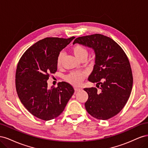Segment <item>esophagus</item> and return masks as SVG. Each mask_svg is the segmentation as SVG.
<instances>
[{"instance_id": "34e87169", "label": "esophagus", "mask_w": 148, "mask_h": 148, "mask_svg": "<svg viewBox=\"0 0 148 148\" xmlns=\"http://www.w3.org/2000/svg\"><path fill=\"white\" fill-rule=\"evenodd\" d=\"M81 90H82V89L77 88H75V91L76 92H78V91H81Z\"/></svg>"}]
</instances>
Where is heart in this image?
Listing matches in <instances>:
<instances>
[{
	"mask_svg": "<svg viewBox=\"0 0 148 148\" xmlns=\"http://www.w3.org/2000/svg\"><path fill=\"white\" fill-rule=\"evenodd\" d=\"M72 52L75 56L79 60H86L88 56V49L81 44H76L72 47ZM64 57V53L61 52L57 56V66L60 67L62 66L63 59ZM86 73L82 71H75L67 75L65 77L66 81L75 86H79L82 84L84 79L86 78Z\"/></svg>",
	"mask_w": 148,
	"mask_h": 148,
	"instance_id": "b5f03b06",
	"label": "heart"
}]
</instances>
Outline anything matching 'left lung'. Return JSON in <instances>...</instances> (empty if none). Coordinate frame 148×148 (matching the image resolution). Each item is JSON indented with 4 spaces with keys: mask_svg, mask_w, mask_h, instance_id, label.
<instances>
[{
    "mask_svg": "<svg viewBox=\"0 0 148 148\" xmlns=\"http://www.w3.org/2000/svg\"><path fill=\"white\" fill-rule=\"evenodd\" d=\"M78 43L92 48L95 65L88 80L99 88H87L84 106L93 117L107 120L118 114L127 104L133 86V75L128 57L122 48L112 39L100 34L76 38Z\"/></svg>",
    "mask_w": 148,
    "mask_h": 148,
    "instance_id": "left-lung-1",
    "label": "left lung"
}]
</instances>
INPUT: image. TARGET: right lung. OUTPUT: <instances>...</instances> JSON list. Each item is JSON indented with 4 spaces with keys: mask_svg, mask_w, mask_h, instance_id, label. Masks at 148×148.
Returning a JSON list of instances; mask_svg holds the SVG:
<instances>
[{
    "mask_svg": "<svg viewBox=\"0 0 148 148\" xmlns=\"http://www.w3.org/2000/svg\"><path fill=\"white\" fill-rule=\"evenodd\" d=\"M75 38H46L25 51L15 74L17 95L22 104L36 117L50 120L57 117L74 93L73 86L62 82L57 88H47L49 74L57 70V57Z\"/></svg>",
    "mask_w": 148,
    "mask_h": 148,
    "instance_id": "add662e5",
    "label": "right lung"
}]
</instances>
